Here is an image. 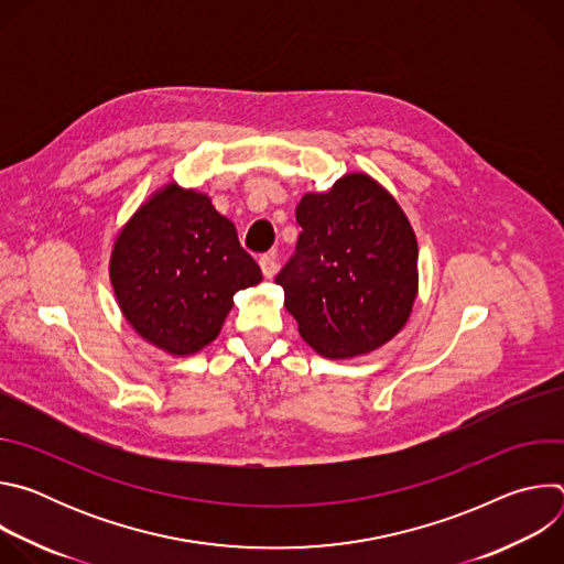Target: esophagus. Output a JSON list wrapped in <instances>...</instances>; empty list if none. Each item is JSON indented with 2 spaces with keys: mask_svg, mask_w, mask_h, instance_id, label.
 <instances>
[{
  "mask_svg": "<svg viewBox=\"0 0 564 564\" xmlns=\"http://www.w3.org/2000/svg\"><path fill=\"white\" fill-rule=\"evenodd\" d=\"M259 263H261V270H263L265 279H272L276 274V257L274 254H263L259 259Z\"/></svg>",
  "mask_w": 564,
  "mask_h": 564,
  "instance_id": "esophagus-1",
  "label": "esophagus"
}]
</instances>
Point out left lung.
Returning a JSON list of instances; mask_svg holds the SVG:
<instances>
[{
    "instance_id": "8db88e82",
    "label": "left lung",
    "mask_w": 564,
    "mask_h": 564,
    "mask_svg": "<svg viewBox=\"0 0 564 564\" xmlns=\"http://www.w3.org/2000/svg\"><path fill=\"white\" fill-rule=\"evenodd\" d=\"M296 223V252L274 281L301 337L330 359L390 341L417 296V238L397 200L348 174L326 194H305Z\"/></svg>"
}]
</instances>
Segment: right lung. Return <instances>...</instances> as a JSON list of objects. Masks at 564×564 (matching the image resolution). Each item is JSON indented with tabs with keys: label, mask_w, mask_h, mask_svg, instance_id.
<instances>
[{
	"label": "right lung",
	"mask_w": 564,
	"mask_h": 564,
	"mask_svg": "<svg viewBox=\"0 0 564 564\" xmlns=\"http://www.w3.org/2000/svg\"><path fill=\"white\" fill-rule=\"evenodd\" d=\"M109 274L133 330L176 357L212 344L231 296L263 279L234 223L205 194L176 183L155 192L122 227Z\"/></svg>",
	"instance_id": "1"
}]
</instances>
